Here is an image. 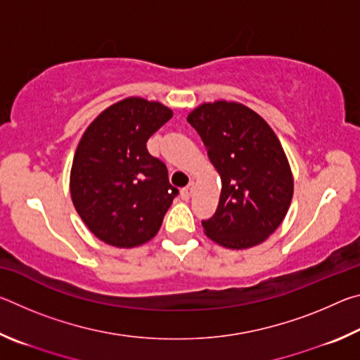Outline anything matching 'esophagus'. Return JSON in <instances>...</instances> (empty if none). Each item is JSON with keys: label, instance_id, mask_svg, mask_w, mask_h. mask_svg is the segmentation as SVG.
I'll return each instance as SVG.
<instances>
[{"label": "esophagus", "instance_id": "1", "mask_svg": "<svg viewBox=\"0 0 360 360\" xmlns=\"http://www.w3.org/2000/svg\"><path fill=\"white\" fill-rule=\"evenodd\" d=\"M192 193H193V182H191V184H188L187 187L182 188V192H181V197L184 198V200H188V198L192 197Z\"/></svg>", "mask_w": 360, "mask_h": 360}]
</instances>
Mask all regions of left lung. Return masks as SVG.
Segmentation results:
<instances>
[{"label": "left lung", "instance_id": "8db88e82", "mask_svg": "<svg viewBox=\"0 0 360 360\" xmlns=\"http://www.w3.org/2000/svg\"><path fill=\"white\" fill-rule=\"evenodd\" d=\"M221 176L214 216L203 221L205 235L229 249L264 243L288 214L294 176L271 127L241 103H203L187 115Z\"/></svg>", "mask_w": 360, "mask_h": 360}]
</instances>
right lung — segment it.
<instances>
[{
	"instance_id": "right-lung-1",
	"label": "right lung",
	"mask_w": 360,
	"mask_h": 360,
	"mask_svg": "<svg viewBox=\"0 0 360 360\" xmlns=\"http://www.w3.org/2000/svg\"><path fill=\"white\" fill-rule=\"evenodd\" d=\"M173 117L158 101L129 96L114 103L84 131L70 174L72 205L96 238L135 248L157 235L178 195L165 163L146 143Z\"/></svg>"
}]
</instances>
